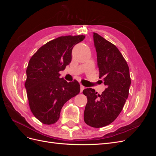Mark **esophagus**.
<instances>
[{"label": "esophagus", "instance_id": "1", "mask_svg": "<svg viewBox=\"0 0 156 156\" xmlns=\"http://www.w3.org/2000/svg\"><path fill=\"white\" fill-rule=\"evenodd\" d=\"M80 88H81V92H83V90L85 88V87H84V86H83L82 84H81V86H80Z\"/></svg>", "mask_w": 156, "mask_h": 156}]
</instances>
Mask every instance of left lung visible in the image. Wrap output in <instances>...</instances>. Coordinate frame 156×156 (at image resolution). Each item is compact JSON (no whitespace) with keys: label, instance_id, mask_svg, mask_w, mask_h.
Wrapping results in <instances>:
<instances>
[{"label":"left lung","instance_id":"left-lung-1","mask_svg":"<svg viewBox=\"0 0 156 156\" xmlns=\"http://www.w3.org/2000/svg\"><path fill=\"white\" fill-rule=\"evenodd\" d=\"M93 39L100 78L106 88L101 95L91 88L84 90L88 100L84 120L91 127H102L111 124L122 111L129 95L131 78L128 65L116 47L95 32Z\"/></svg>","mask_w":156,"mask_h":156}]
</instances>
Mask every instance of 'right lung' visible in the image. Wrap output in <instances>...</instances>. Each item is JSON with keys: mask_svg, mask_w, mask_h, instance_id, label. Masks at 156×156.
I'll return each instance as SVG.
<instances>
[{"mask_svg": "<svg viewBox=\"0 0 156 156\" xmlns=\"http://www.w3.org/2000/svg\"><path fill=\"white\" fill-rule=\"evenodd\" d=\"M85 36H60L44 45L29 60L25 84L29 106L33 115L44 124L58 121L63 105L80 92L76 81L68 83L60 78L72 61L73 47Z\"/></svg>", "mask_w": 156, "mask_h": 156, "instance_id": "right-lung-1", "label": "right lung"}]
</instances>
